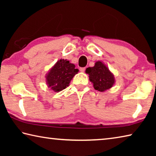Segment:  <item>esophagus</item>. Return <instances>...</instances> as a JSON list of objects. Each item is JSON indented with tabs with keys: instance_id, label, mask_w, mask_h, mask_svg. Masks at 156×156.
Here are the masks:
<instances>
[{
	"instance_id": "34e87169",
	"label": "esophagus",
	"mask_w": 156,
	"mask_h": 156,
	"mask_svg": "<svg viewBox=\"0 0 156 156\" xmlns=\"http://www.w3.org/2000/svg\"><path fill=\"white\" fill-rule=\"evenodd\" d=\"M85 69H86L85 67H80V72H84V71H85Z\"/></svg>"
}]
</instances>
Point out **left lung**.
Segmentation results:
<instances>
[{"label": "left lung", "mask_w": 156, "mask_h": 156, "mask_svg": "<svg viewBox=\"0 0 156 156\" xmlns=\"http://www.w3.org/2000/svg\"><path fill=\"white\" fill-rule=\"evenodd\" d=\"M86 73L89 75V80L93 83L94 89L98 91H104L110 89L115 82L114 76L100 61L96 62L93 67L87 68Z\"/></svg>", "instance_id": "1"}]
</instances>
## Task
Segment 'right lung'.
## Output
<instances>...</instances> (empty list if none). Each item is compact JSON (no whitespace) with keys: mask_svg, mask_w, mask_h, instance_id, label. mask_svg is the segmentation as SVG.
I'll list each match as a JSON object with an SVG mask.
<instances>
[{"mask_svg":"<svg viewBox=\"0 0 156 156\" xmlns=\"http://www.w3.org/2000/svg\"><path fill=\"white\" fill-rule=\"evenodd\" d=\"M78 72L76 66L67 60H60L47 74V83L52 90L58 92L69 85Z\"/></svg>","mask_w":156,"mask_h":156,"instance_id":"add662e5","label":"right lung"}]
</instances>
